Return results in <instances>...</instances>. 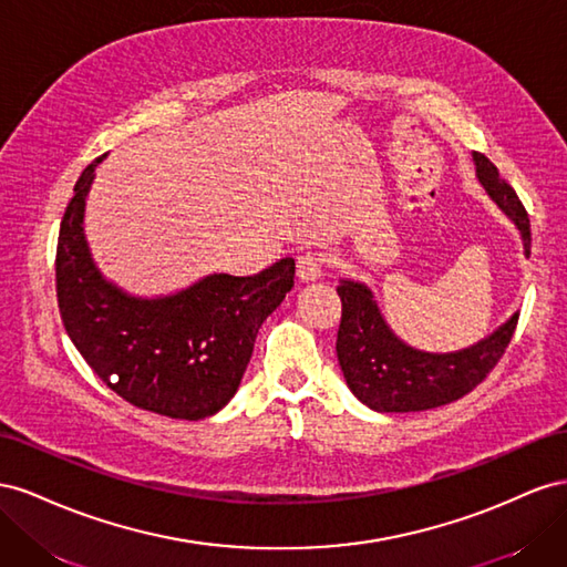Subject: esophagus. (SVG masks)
Instances as JSON below:
<instances>
[{
  "instance_id": "obj_1",
  "label": "esophagus",
  "mask_w": 567,
  "mask_h": 567,
  "mask_svg": "<svg viewBox=\"0 0 567 567\" xmlns=\"http://www.w3.org/2000/svg\"><path fill=\"white\" fill-rule=\"evenodd\" d=\"M297 272L303 282H316L326 275V256L318 251H303L297 261Z\"/></svg>"
}]
</instances>
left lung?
<instances>
[{"label": "left lung", "instance_id": "1", "mask_svg": "<svg viewBox=\"0 0 567 567\" xmlns=\"http://www.w3.org/2000/svg\"><path fill=\"white\" fill-rule=\"evenodd\" d=\"M473 161L477 181L520 230L525 256H529L532 237L525 206L487 156L475 152ZM337 295L342 299V322L337 332L339 365L353 396L380 413L427 411L473 392L504 355L517 326V313H513L496 332L473 347L430 353L401 342L363 282L342 280Z\"/></svg>", "mask_w": 567, "mask_h": 567}]
</instances>
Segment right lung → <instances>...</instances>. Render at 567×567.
Returning a JSON list of instances; mask_svg holds the SVG:
<instances>
[{
	"label": "right lung",
	"mask_w": 567,
	"mask_h": 567,
	"mask_svg": "<svg viewBox=\"0 0 567 567\" xmlns=\"http://www.w3.org/2000/svg\"><path fill=\"white\" fill-rule=\"evenodd\" d=\"M94 158L78 177L56 245V299L71 342L109 390L137 409L202 420L228 403L258 328L295 287V258L235 278L206 275L183 292L142 299L109 282L85 239Z\"/></svg>",
	"instance_id": "1"
}]
</instances>
